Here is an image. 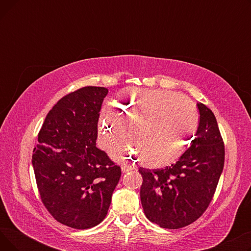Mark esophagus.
I'll return each instance as SVG.
<instances>
[{"label": "esophagus", "mask_w": 251, "mask_h": 251, "mask_svg": "<svg viewBox=\"0 0 251 251\" xmlns=\"http://www.w3.org/2000/svg\"><path fill=\"white\" fill-rule=\"evenodd\" d=\"M121 169H122V172H123V173H127V172H129V171H132V170H133L132 167H131V166H127V165H123V166L121 167Z\"/></svg>", "instance_id": "34e87169"}]
</instances>
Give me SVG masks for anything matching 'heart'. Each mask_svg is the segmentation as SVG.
<instances>
[{
	"label": "heart",
	"mask_w": 251,
	"mask_h": 251,
	"mask_svg": "<svg viewBox=\"0 0 251 251\" xmlns=\"http://www.w3.org/2000/svg\"><path fill=\"white\" fill-rule=\"evenodd\" d=\"M101 111L99 128L104 147L125 136V124L131 127L134 142L149 168H161L175 162L186 151L199 125V115L186 97L160 90H125ZM137 154L120 149L117 153Z\"/></svg>",
	"instance_id": "heart-1"
}]
</instances>
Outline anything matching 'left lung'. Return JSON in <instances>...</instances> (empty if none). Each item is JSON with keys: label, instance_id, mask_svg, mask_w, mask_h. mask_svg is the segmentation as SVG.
Returning a JSON list of instances; mask_svg holds the SVG:
<instances>
[{"label": "left lung", "instance_id": "left-lung-1", "mask_svg": "<svg viewBox=\"0 0 251 251\" xmlns=\"http://www.w3.org/2000/svg\"><path fill=\"white\" fill-rule=\"evenodd\" d=\"M200 125L191 147L164 169L139 168L140 201L146 217L166 229L199 219L213 200L225 162V147L214 113L197 103Z\"/></svg>", "mask_w": 251, "mask_h": 251}]
</instances>
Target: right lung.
Here are the masks:
<instances>
[{"label":"right lung","instance_id":"obj_1","mask_svg":"<svg viewBox=\"0 0 251 251\" xmlns=\"http://www.w3.org/2000/svg\"><path fill=\"white\" fill-rule=\"evenodd\" d=\"M108 89L85 86L62 98L47 115L33 150L41 200L59 223L92 228L105 218L121 168L96 147Z\"/></svg>","mask_w":251,"mask_h":251}]
</instances>
